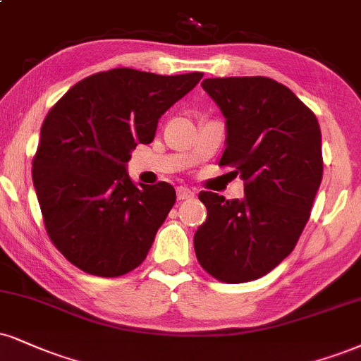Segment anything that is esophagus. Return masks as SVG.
<instances>
[{
    "label": "esophagus",
    "mask_w": 361,
    "mask_h": 361,
    "mask_svg": "<svg viewBox=\"0 0 361 361\" xmlns=\"http://www.w3.org/2000/svg\"><path fill=\"white\" fill-rule=\"evenodd\" d=\"M176 197H178V200H180V202H183V200L193 198L195 193L190 188H185V186H178V188H176Z\"/></svg>",
    "instance_id": "34e87169"
}]
</instances>
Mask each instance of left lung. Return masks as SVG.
I'll list each match as a JSON object with an SVG mask.
<instances>
[{"label":"left lung","mask_w":361,"mask_h":361,"mask_svg":"<svg viewBox=\"0 0 361 361\" xmlns=\"http://www.w3.org/2000/svg\"><path fill=\"white\" fill-rule=\"evenodd\" d=\"M227 123L220 166L244 180V198L200 192L208 216L195 232V254L227 284L266 276L296 247L323 178L314 112L269 77L202 82Z\"/></svg>","instance_id":"obj_1"}]
</instances>
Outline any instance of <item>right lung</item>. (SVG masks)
I'll return each instance as SVG.
<instances>
[{
    "instance_id": "right-lung-1",
    "label": "right lung",
    "mask_w": 361,
    "mask_h": 361,
    "mask_svg": "<svg viewBox=\"0 0 361 361\" xmlns=\"http://www.w3.org/2000/svg\"><path fill=\"white\" fill-rule=\"evenodd\" d=\"M202 77L112 68L85 77L49 111L33 186L50 240L80 271L117 277L146 259L176 193L164 181L137 188L126 164Z\"/></svg>"
}]
</instances>
